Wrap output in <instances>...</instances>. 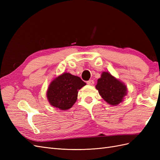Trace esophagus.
<instances>
[{"label": "esophagus", "instance_id": "obj_1", "mask_svg": "<svg viewBox=\"0 0 160 160\" xmlns=\"http://www.w3.org/2000/svg\"><path fill=\"white\" fill-rule=\"evenodd\" d=\"M87 84L89 85H93V84H94V81L92 80V79H90V80H89L88 81H87Z\"/></svg>", "mask_w": 160, "mask_h": 160}]
</instances>
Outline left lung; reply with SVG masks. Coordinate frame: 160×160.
<instances>
[{
	"label": "left lung",
	"instance_id": "left-lung-1",
	"mask_svg": "<svg viewBox=\"0 0 160 160\" xmlns=\"http://www.w3.org/2000/svg\"><path fill=\"white\" fill-rule=\"evenodd\" d=\"M95 88L101 98L111 105H119L128 94L127 86L108 71L102 72Z\"/></svg>",
	"mask_w": 160,
	"mask_h": 160
}]
</instances>
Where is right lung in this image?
<instances>
[{
    "label": "right lung",
    "mask_w": 160,
    "mask_h": 160,
    "mask_svg": "<svg viewBox=\"0 0 160 160\" xmlns=\"http://www.w3.org/2000/svg\"><path fill=\"white\" fill-rule=\"evenodd\" d=\"M85 85L80 77L65 72L50 83L46 94L48 101L57 109H69L76 102L79 90Z\"/></svg>",
    "instance_id": "right-lung-1"
}]
</instances>
